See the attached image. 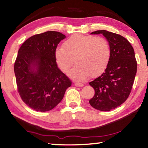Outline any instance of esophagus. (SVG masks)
Here are the masks:
<instances>
[{
  "mask_svg": "<svg viewBox=\"0 0 148 148\" xmlns=\"http://www.w3.org/2000/svg\"><path fill=\"white\" fill-rule=\"evenodd\" d=\"M75 86L77 87H82L84 86V84L80 82H76L75 83Z\"/></svg>",
  "mask_w": 148,
  "mask_h": 148,
  "instance_id": "1",
  "label": "esophagus"
}]
</instances>
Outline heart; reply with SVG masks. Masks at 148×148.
<instances>
[{"label":"heart","mask_w":148,"mask_h":148,"mask_svg":"<svg viewBox=\"0 0 148 148\" xmlns=\"http://www.w3.org/2000/svg\"><path fill=\"white\" fill-rule=\"evenodd\" d=\"M111 49L108 41L102 36L76 34L68 38L55 51V59L63 72H67L73 64L69 76L74 80H83L90 74L96 76L106 68Z\"/></svg>","instance_id":"1"}]
</instances>
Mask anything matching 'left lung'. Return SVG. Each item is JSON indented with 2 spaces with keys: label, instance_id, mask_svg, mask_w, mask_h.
Masks as SVG:
<instances>
[{
  "label": "left lung",
  "instance_id": "8db88e82",
  "mask_svg": "<svg viewBox=\"0 0 148 148\" xmlns=\"http://www.w3.org/2000/svg\"><path fill=\"white\" fill-rule=\"evenodd\" d=\"M108 41L111 56L105 72L89 84L95 90L90 104L100 111H110L125 102L130 94L137 72V61L130 42L120 34L97 30Z\"/></svg>",
  "mask_w": 148,
  "mask_h": 148
}]
</instances>
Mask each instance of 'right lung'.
<instances>
[{"mask_svg":"<svg viewBox=\"0 0 148 148\" xmlns=\"http://www.w3.org/2000/svg\"><path fill=\"white\" fill-rule=\"evenodd\" d=\"M65 35L47 31L30 37L20 47L14 65L22 100L37 112H46L62 100L72 82L57 66L55 51Z\"/></svg>","mask_w":148,"mask_h":148,"instance_id":"add662e5","label":"right lung"}]
</instances>
